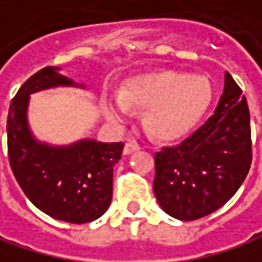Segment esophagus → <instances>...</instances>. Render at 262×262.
I'll return each mask as SVG.
<instances>
[{
	"label": "esophagus",
	"instance_id": "34e87169",
	"mask_svg": "<svg viewBox=\"0 0 262 262\" xmlns=\"http://www.w3.org/2000/svg\"><path fill=\"white\" fill-rule=\"evenodd\" d=\"M137 150H140V146H138L135 141H128V143H125V146H124V155H130V154H134V152H137Z\"/></svg>",
	"mask_w": 262,
	"mask_h": 262
}]
</instances>
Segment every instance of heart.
<instances>
[{"instance_id":"obj_1","label":"heart","mask_w":262,"mask_h":262,"mask_svg":"<svg viewBox=\"0 0 262 262\" xmlns=\"http://www.w3.org/2000/svg\"><path fill=\"white\" fill-rule=\"evenodd\" d=\"M213 89L201 75L157 70L128 78L119 98L104 99V113L113 122L124 121L130 108H143L146 132L166 143L186 138L210 107Z\"/></svg>"}]
</instances>
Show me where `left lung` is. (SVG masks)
Instances as JSON below:
<instances>
[{
	"label": "left lung",
	"mask_w": 262,
	"mask_h": 262,
	"mask_svg": "<svg viewBox=\"0 0 262 262\" xmlns=\"http://www.w3.org/2000/svg\"><path fill=\"white\" fill-rule=\"evenodd\" d=\"M252 164L250 112L232 75L215 113L187 140L155 154L154 192L161 209L181 221L207 216L239 189Z\"/></svg>",
	"instance_id": "obj_1"
}]
</instances>
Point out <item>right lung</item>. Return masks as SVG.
Wrapping results in <instances>:
<instances>
[{"instance_id":"obj_1","label":"right lung","mask_w":262,"mask_h":262,"mask_svg":"<svg viewBox=\"0 0 262 262\" xmlns=\"http://www.w3.org/2000/svg\"><path fill=\"white\" fill-rule=\"evenodd\" d=\"M58 70L41 69L12 99L7 116L9 163L19 187L41 212L70 224H85L98 220L110 206L113 167L121 160L124 144L81 140L55 147L33 138L27 122L30 93L75 85Z\"/></svg>"}]
</instances>
